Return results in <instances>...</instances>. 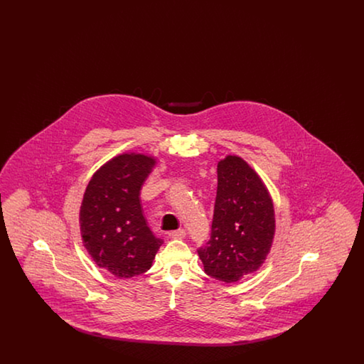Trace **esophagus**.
Segmentation results:
<instances>
[{"instance_id":"obj_1","label":"esophagus","mask_w":364,"mask_h":364,"mask_svg":"<svg viewBox=\"0 0 364 364\" xmlns=\"http://www.w3.org/2000/svg\"><path fill=\"white\" fill-rule=\"evenodd\" d=\"M168 235H169V237H172V239H184L187 233H186V229H177V230L169 232Z\"/></svg>"}]
</instances>
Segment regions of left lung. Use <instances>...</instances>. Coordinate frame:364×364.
I'll return each instance as SVG.
<instances>
[{"mask_svg": "<svg viewBox=\"0 0 364 364\" xmlns=\"http://www.w3.org/2000/svg\"><path fill=\"white\" fill-rule=\"evenodd\" d=\"M217 177L211 236L198 254L210 277L232 284L264 263L276 233V214L267 187L242 156L221 159Z\"/></svg>", "mask_w": 364, "mask_h": 364, "instance_id": "left-lung-1", "label": "left lung"}]
</instances>
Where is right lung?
I'll return each mask as SVG.
<instances>
[{
  "mask_svg": "<svg viewBox=\"0 0 364 364\" xmlns=\"http://www.w3.org/2000/svg\"><path fill=\"white\" fill-rule=\"evenodd\" d=\"M156 158L140 153L113 156L92 174L79 224L92 260L117 278L146 273L162 245L143 217L140 190Z\"/></svg>",
  "mask_w": 364,
  "mask_h": 364,
  "instance_id": "right-lung-1",
  "label": "right lung"
}]
</instances>
